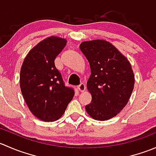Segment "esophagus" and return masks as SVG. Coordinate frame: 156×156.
Instances as JSON below:
<instances>
[{"mask_svg": "<svg viewBox=\"0 0 156 156\" xmlns=\"http://www.w3.org/2000/svg\"><path fill=\"white\" fill-rule=\"evenodd\" d=\"M86 87L84 84H81L79 86H78V90L80 91V92H84L85 90Z\"/></svg>", "mask_w": 156, "mask_h": 156, "instance_id": "esophagus-1", "label": "esophagus"}]
</instances>
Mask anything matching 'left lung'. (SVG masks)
Instances as JSON below:
<instances>
[{
    "mask_svg": "<svg viewBox=\"0 0 156 156\" xmlns=\"http://www.w3.org/2000/svg\"><path fill=\"white\" fill-rule=\"evenodd\" d=\"M80 49L89 62L87 82L92 96L85 106L91 118L106 121L117 115L128 103L134 87V75L128 59L105 40L84 41Z\"/></svg>",
    "mask_w": 156,
    "mask_h": 156,
    "instance_id": "8db88e82",
    "label": "left lung"
}]
</instances>
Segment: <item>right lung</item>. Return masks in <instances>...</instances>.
Instances as JSON below:
<instances>
[{"instance_id": "obj_1", "label": "right lung", "mask_w": 156, "mask_h": 156, "mask_svg": "<svg viewBox=\"0 0 156 156\" xmlns=\"http://www.w3.org/2000/svg\"><path fill=\"white\" fill-rule=\"evenodd\" d=\"M66 43L62 37H47L30 50L20 70L23 98L31 112L44 122L58 120L75 95L55 66V59Z\"/></svg>"}]
</instances>
